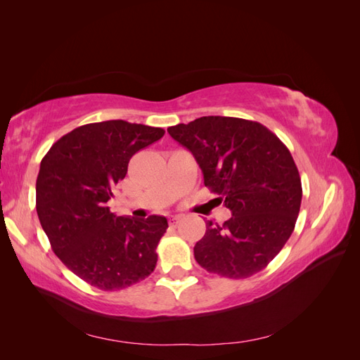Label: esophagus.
<instances>
[{
    "mask_svg": "<svg viewBox=\"0 0 360 360\" xmlns=\"http://www.w3.org/2000/svg\"><path fill=\"white\" fill-rule=\"evenodd\" d=\"M181 219V216H179V214H176V216H169V225H172V226H176L177 224H179V221Z\"/></svg>",
    "mask_w": 360,
    "mask_h": 360,
    "instance_id": "1",
    "label": "esophagus"
}]
</instances>
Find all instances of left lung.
<instances>
[{
  "mask_svg": "<svg viewBox=\"0 0 360 360\" xmlns=\"http://www.w3.org/2000/svg\"><path fill=\"white\" fill-rule=\"evenodd\" d=\"M192 151L204 184L219 195L231 217L207 221L193 248L197 263L225 278H249L284 248L296 225L302 181L287 146L257 122L209 115L168 127Z\"/></svg>",
  "mask_w": 360,
  "mask_h": 360,
  "instance_id": "obj_1",
  "label": "left lung"
}]
</instances>
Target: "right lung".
Returning <instances> with one entry per match:
<instances>
[{"mask_svg":"<svg viewBox=\"0 0 360 360\" xmlns=\"http://www.w3.org/2000/svg\"><path fill=\"white\" fill-rule=\"evenodd\" d=\"M163 135L160 127L124 120L90 123L61 136L41 159L36 181L40 225L63 264L86 284L117 291L155 270L167 217L117 216L108 201L126 177L130 158Z\"/></svg>","mask_w":360,"mask_h":360,"instance_id":"obj_1","label":"right lung"}]
</instances>
